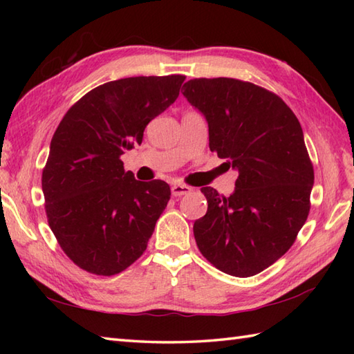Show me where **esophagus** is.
<instances>
[{"label":"esophagus","mask_w":354,"mask_h":354,"mask_svg":"<svg viewBox=\"0 0 354 354\" xmlns=\"http://www.w3.org/2000/svg\"><path fill=\"white\" fill-rule=\"evenodd\" d=\"M192 192V189L189 185H184V184H175V185H171V194L175 198H181V196H184V194H187V193H190Z\"/></svg>","instance_id":"34e87169"}]
</instances>
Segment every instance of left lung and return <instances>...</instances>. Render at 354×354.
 Listing matches in <instances>:
<instances>
[{
  "mask_svg": "<svg viewBox=\"0 0 354 354\" xmlns=\"http://www.w3.org/2000/svg\"><path fill=\"white\" fill-rule=\"evenodd\" d=\"M183 88L207 120L209 150L239 173L228 198L201 189L208 209L193 225L198 248L225 274L255 275L288 252L309 216L315 176L301 124L250 82L192 79Z\"/></svg>",
  "mask_w": 354,
  "mask_h": 354,
  "instance_id": "left-lung-1",
  "label": "left lung"
}]
</instances>
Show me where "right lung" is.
<instances>
[{
	"mask_svg": "<svg viewBox=\"0 0 354 354\" xmlns=\"http://www.w3.org/2000/svg\"><path fill=\"white\" fill-rule=\"evenodd\" d=\"M184 80L173 74L108 82L74 103L53 135L42 171L45 213L64 252L86 272L115 275L146 251L170 187L137 181L120 156L141 145Z\"/></svg>",
	"mask_w": 354,
	"mask_h": 354,
	"instance_id": "1",
	"label": "right lung"
}]
</instances>
